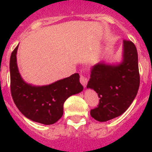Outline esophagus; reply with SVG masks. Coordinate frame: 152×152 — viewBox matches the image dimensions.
Returning <instances> with one entry per match:
<instances>
[{"label":"esophagus","instance_id":"34e87169","mask_svg":"<svg viewBox=\"0 0 152 152\" xmlns=\"http://www.w3.org/2000/svg\"><path fill=\"white\" fill-rule=\"evenodd\" d=\"M80 81L81 84L83 86V87H86L87 86V84H88V78L87 77H85L84 76H83V75H80Z\"/></svg>","mask_w":152,"mask_h":152}]
</instances>
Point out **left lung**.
<instances>
[{
	"label": "left lung",
	"mask_w": 152,
	"mask_h": 152,
	"mask_svg": "<svg viewBox=\"0 0 152 152\" xmlns=\"http://www.w3.org/2000/svg\"><path fill=\"white\" fill-rule=\"evenodd\" d=\"M140 87L138 54L134 43L123 41V60L118 65L99 62L91 69L87 88L100 98L91 116L103 122L125 113L136 98Z\"/></svg>",
	"instance_id": "left-lung-1"
}]
</instances>
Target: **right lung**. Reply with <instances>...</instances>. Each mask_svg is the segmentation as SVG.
<instances>
[{"label": "right lung", "instance_id": "right-lung-1", "mask_svg": "<svg viewBox=\"0 0 152 152\" xmlns=\"http://www.w3.org/2000/svg\"><path fill=\"white\" fill-rule=\"evenodd\" d=\"M18 46L10 57V88L12 99L19 110L30 120L44 125L57 122L63 115V105L71 95L82 91L80 76L69 77L50 85L36 87L23 81L18 70L16 53Z\"/></svg>", "mask_w": 152, "mask_h": 152}]
</instances>
